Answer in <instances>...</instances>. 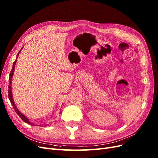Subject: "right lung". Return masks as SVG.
<instances>
[{
	"label": "right lung",
	"mask_w": 158,
	"mask_h": 158,
	"mask_svg": "<svg viewBox=\"0 0 158 158\" xmlns=\"http://www.w3.org/2000/svg\"><path fill=\"white\" fill-rule=\"evenodd\" d=\"M23 48H21V49L20 50V52H19V53H18V55H17V57H16V59L18 58V57H19V53H20V51L22 50V49ZM16 60H15V61L14 62V64H13V66H12V70H11V71H10V76H9V85H8V98H9V100H10V102H11V105H12V106H13V108H14V109H15V112H16L17 113V114L19 115L20 118L23 120L25 123H28V124H30V125H34L33 123H30V121H29V120H28V118H27V117L24 115V114H23L22 113H21V112L19 111V110L18 109V108L16 107V106L15 105V102H14V100H13V97H12V87H11V85H12V76H13V74H14V71H15V65H16ZM48 125V124H47Z\"/></svg>",
	"instance_id": "obj_1"
}]
</instances>
